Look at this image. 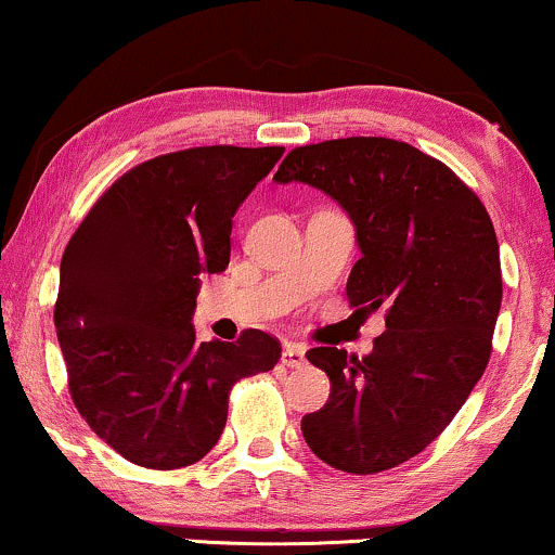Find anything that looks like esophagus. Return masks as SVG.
Segmentation results:
<instances>
[{
  "label": "esophagus",
  "mask_w": 555,
  "mask_h": 555,
  "mask_svg": "<svg viewBox=\"0 0 555 555\" xmlns=\"http://www.w3.org/2000/svg\"><path fill=\"white\" fill-rule=\"evenodd\" d=\"M280 362H283L285 367H304L306 365V347L298 345V341H288L283 354H280Z\"/></svg>",
  "instance_id": "obj_1"
}]
</instances>
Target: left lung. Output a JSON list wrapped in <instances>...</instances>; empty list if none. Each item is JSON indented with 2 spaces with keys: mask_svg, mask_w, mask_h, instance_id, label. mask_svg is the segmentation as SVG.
<instances>
[{
  "mask_svg": "<svg viewBox=\"0 0 555 555\" xmlns=\"http://www.w3.org/2000/svg\"><path fill=\"white\" fill-rule=\"evenodd\" d=\"M272 180L304 182L350 216L360 259L347 298L388 306L373 352L313 347L330 401L300 422L321 461L345 474H380L422 453L453 422L487 371L502 267L494 225L442 162L393 139L298 146Z\"/></svg>",
  "mask_w": 555,
  "mask_h": 555,
  "instance_id": "left-lung-1",
  "label": "left lung"
}]
</instances>
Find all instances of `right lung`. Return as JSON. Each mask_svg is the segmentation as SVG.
Masks as SVG:
<instances>
[{"label":"right lung","mask_w":555,"mask_h":555,"mask_svg":"<svg viewBox=\"0 0 555 555\" xmlns=\"http://www.w3.org/2000/svg\"><path fill=\"white\" fill-rule=\"evenodd\" d=\"M283 146H201L133 167L92 205L64 259L53 321L74 406L143 468L201 461L218 442L229 391L280 360L249 330L195 341L201 275L229 267L238 205Z\"/></svg>","instance_id":"right-lung-1"}]
</instances>
